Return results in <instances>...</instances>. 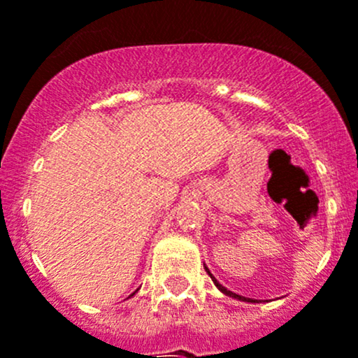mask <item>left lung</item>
<instances>
[{
    "instance_id": "left-lung-1",
    "label": "left lung",
    "mask_w": 358,
    "mask_h": 358,
    "mask_svg": "<svg viewBox=\"0 0 358 358\" xmlns=\"http://www.w3.org/2000/svg\"><path fill=\"white\" fill-rule=\"evenodd\" d=\"M203 267H206V265H203ZM206 271H207V274H209V275H210V279H213V281H214V285H216V287H217V290H221V292H223V294H224V295H228V297H234V299H239V301H244V302H255V301H253V299H248V297H241V295H237V294H234V292L227 290V288H224V287H223V285H220V283H217V279H216V278H214V275H213V274H210V272H209V268H207V267H206Z\"/></svg>"
}]
</instances>
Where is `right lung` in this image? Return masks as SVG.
I'll return each instance as SVG.
<instances>
[{"instance_id": "add662e5", "label": "right lung", "mask_w": 358, "mask_h": 358, "mask_svg": "<svg viewBox=\"0 0 358 358\" xmlns=\"http://www.w3.org/2000/svg\"><path fill=\"white\" fill-rule=\"evenodd\" d=\"M130 297H131V295H130Z\"/></svg>"}]
</instances>
